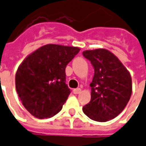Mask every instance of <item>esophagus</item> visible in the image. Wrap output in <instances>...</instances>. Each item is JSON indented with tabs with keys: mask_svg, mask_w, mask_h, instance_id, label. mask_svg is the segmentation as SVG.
<instances>
[{
	"mask_svg": "<svg viewBox=\"0 0 146 146\" xmlns=\"http://www.w3.org/2000/svg\"><path fill=\"white\" fill-rule=\"evenodd\" d=\"M73 92L74 94H80L81 92V89L80 88H76L73 90Z\"/></svg>",
	"mask_w": 146,
	"mask_h": 146,
	"instance_id": "1",
	"label": "esophagus"
}]
</instances>
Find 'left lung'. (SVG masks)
<instances>
[{
  "label": "left lung",
  "instance_id": "8db88e82",
  "mask_svg": "<svg viewBox=\"0 0 146 146\" xmlns=\"http://www.w3.org/2000/svg\"><path fill=\"white\" fill-rule=\"evenodd\" d=\"M84 57L94 68L91 101L83 108L85 115L99 122L112 120L125 108L132 94V79L121 61L104 49L85 50Z\"/></svg>",
  "mask_w": 146,
  "mask_h": 146
}]
</instances>
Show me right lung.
<instances>
[{
    "instance_id": "obj_1",
    "label": "right lung",
    "mask_w": 146,
    "mask_h": 146,
    "mask_svg": "<svg viewBox=\"0 0 146 146\" xmlns=\"http://www.w3.org/2000/svg\"><path fill=\"white\" fill-rule=\"evenodd\" d=\"M79 51L78 47L49 44L22 62L17 71L15 84L20 100L30 114L44 119L61 111L71 93L65 69Z\"/></svg>"
}]
</instances>
